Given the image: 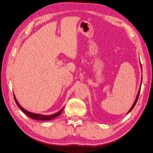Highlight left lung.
Wrapping results in <instances>:
<instances>
[{
	"label": "left lung",
	"instance_id": "8db88e82",
	"mask_svg": "<svg viewBox=\"0 0 153 153\" xmlns=\"http://www.w3.org/2000/svg\"><path fill=\"white\" fill-rule=\"evenodd\" d=\"M141 84H142V81H141ZM140 88H141V86H140V88H139V90H138V94H137V97H136V100H135V101H134V104H133V105H132V107H131V108L129 110V111H128V113H129L130 112V111L133 109L134 108V107H135V105H136V102H137V101H138V97H139V94H140Z\"/></svg>",
	"mask_w": 153,
	"mask_h": 153
}]
</instances>
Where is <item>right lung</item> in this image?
Returning a JSON list of instances; mask_svg holds the SVG:
<instances>
[{"instance_id":"add662e5","label":"right lung","mask_w":153,"mask_h":153,"mask_svg":"<svg viewBox=\"0 0 153 153\" xmlns=\"http://www.w3.org/2000/svg\"><path fill=\"white\" fill-rule=\"evenodd\" d=\"M14 99H15V101L16 102L17 105L20 108V109L22 110L23 112H24L25 114H26V115L28 116V117L33 119V120H41V121H47V120H53V119L59 116L60 114L62 113V111L63 110V108L61 109L60 111H59V112L56 113L55 114H53V115H41V114H37V113H31L29 112V111H26L25 109H24V108H23L22 106H21L19 102L16 99V97H15L14 95Z\"/></svg>"}]
</instances>
